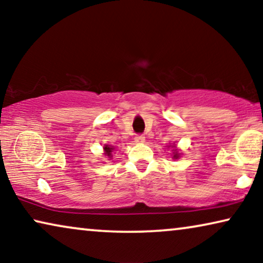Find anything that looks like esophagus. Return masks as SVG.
I'll use <instances>...</instances> for the list:
<instances>
[{"label":"esophagus","mask_w":263,"mask_h":263,"mask_svg":"<svg viewBox=\"0 0 263 263\" xmlns=\"http://www.w3.org/2000/svg\"><path fill=\"white\" fill-rule=\"evenodd\" d=\"M135 142H138V143H141V142H145V135H136L135 136Z\"/></svg>","instance_id":"esophagus-1"}]
</instances>
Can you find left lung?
<instances>
[{"mask_svg":"<svg viewBox=\"0 0 263 263\" xmlns=\"http://www.w3.org/2000/svg\"><path fill=\"white\" fill-rule=\"evenodd\" d=\"M170 147V146H168ZM171 147H174V159H178L179 157H181V154H179V152H178V149L176 148L175 147V145H171Z\"/></svg>","mask_w":263,"mask_h":263,"instance_id":"left-lung-1","label":"left lung"}]
</instances>
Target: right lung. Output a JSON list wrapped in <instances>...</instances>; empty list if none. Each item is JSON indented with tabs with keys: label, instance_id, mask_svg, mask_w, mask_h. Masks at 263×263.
Masks as SVG:
<instances>
[{
	"label": "right lung",
	"instance_id": "add662e5",
	"mask_svg": "<svg viewBox=\"0 0 263 263\" xmlns=\"http://www.w3.org/2000/svg\"><path fill=\"white\" fill-rule=\"evenodd\" d=\"M114 149H115V148H114L112 146L105 145V146H104V152H105L104 154H105V156H107L109 158H111V157H112V151H114Z\"/></svg>",
	"mask_w": 263,
	"mask_h": 263
}]
</instances>
